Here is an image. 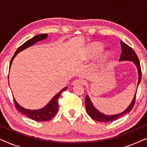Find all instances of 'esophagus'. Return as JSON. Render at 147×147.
Here are the masks:
<instances>
[{"instance_id":"1","label":"esophagus","mask_w":147,"mask_h":147,"mask_svg":"<svg viewBox=\"0 0 147 147\" xmlns=\"http://www.w3.org/2000/svg\"><path fill=\"white\" fill-rule=\"evenodd\" d=\"M74 86L75 85H79V84H84V80H82V79H77V80H75L73 82V83H72Z\"/></svg>"}]
</instances>
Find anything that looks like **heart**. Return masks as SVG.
I'll list each match as a JSON object with an SVG mask.
<instances>
[{
	"instance_id": "heart-1",
	"label": "heart",
	"mask_w": 147,
	"mask_h": 147,
	"mask_svg": "<svg viewBox=\"0 0 147 147\" xmlns=\"http://www.w3.org/2000/svg\"><path fill=\"white\" fill-rule=\"evenodd\" d=\"M102 45L100 44H94V45H92L91 47L90 48V53L91 55H95V54L98 53V52H100L101 50L102 49ZM110 54L109 52H106L101 57V59H100V61L102 62H104L109 59Z\"/></svg>"
}]
</instances>
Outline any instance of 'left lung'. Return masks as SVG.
Instances as JSON below:
<instances>
[{
    "mask_svg": "<svg viewBox=\"0 0 147 147\" xmlns=\"http://www.w3.org/2000/svg\"><path fill=\"white\" fill-rule=\"evenodd\" d=\"M120 45L122 47V52L121 55L120 57V60H128V61H132L135 63L138 69V86L139 85L140 80H141V68H140V64L139 63V59H138V56L136 55L135 52L133 49H132L130 46H128L127 44L124 43L123 41H120ZM136 101V94L134 96V97L132 100L131 104H130V106L127 108V109L124 110V112H122V113L116 114V115H111L108 116L100 112L98 110L96 109L94 107L93 104H92L91 100H90V98L88 97V95H86L85 98V104H86V110H87L88 114H89V116L91 117L92 119L96 120V121L98 122H113L114 120H116L118 118L122 117L125 114L129 113L130 110L132 109L133 106L135 104Z\"/></svg>",
    "mask_w": 147,
    "mask_h": 147,
    "instance_id": "left-lung-1",
    "label": "left lung"
}]
</instances>
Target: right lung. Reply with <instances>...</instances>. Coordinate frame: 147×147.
<instances>
[{"label":"right lung","mask_w":147,"mask_h":147,"mask_svg":"<svg viewBox=\"0 0 147 147\" xmlns=\"http://www.w3.org/2000/svg\"><path fill=\"white\" fill-rule=\"evenodd\" d=\"M47 37V34H41V35H36L33 38H31V39L28 40L27 41L25 42V43H24L23 45H21L19 47H18V49L15 52V55L13 56V57H12V59L11 60L9 67H11L13 60L14 58H15V56L17 55V54L18 53H19L20 51H23V50L26 49V48L29 47L32 45H33L34 43H37V41L45 39ZM66 89H67V87H65V88H63V90H61V91L57 94V95L54 96L53 99H52L51 101L47 104V106L40 110H31L25 109V108L21 107V106L19 105V104L15 101V98H13L14 104H15V108H17L20 112H21V113L24 114V115L28 116V117L31 118V119L35 120V121H39V122L48 121V120H51V118H53L56 114H57V112L58 111V107H59V104H58V99H59L60 96H61V94Z\"/></svg>","instance_id":"add662e5"}]
</instances>
